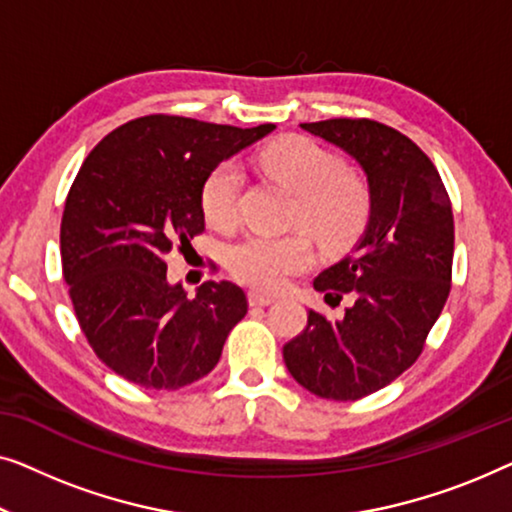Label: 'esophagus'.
I'll list each match as a JSON object with an SVG mask.
<instances>
[{"instance_id": "esophagus-1", "label": "esophagus", "mask_w": 512, "mask_h": 512, "mask_svg": "<svg viewBox=\"0 0 512 512\" xmlns=\"http://www.w3.org/2000/svg\"><path fill=\"white\" fill-rule=\"evenodd\" d=\"M248 301H250V306L257 308V306H271L276 299L269 297V294H262V292H250Z\"/></svg>"}]
</instances>
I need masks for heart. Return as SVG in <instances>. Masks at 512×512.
<instances>
[{"label":"heart","instance_id":"b5f03b06","mask_svg":"<svg viewBox=\"0 0 512 512\" xmlns=\"http://www.w3.org/2000/svg\"><path fill=\"white\" fill-rule=\"evenodd\" d=\"M266 176L297 197L292 222L304 227L325 248H343L362 232L369 218V190L331 150L306 136H287L259 155ZM241 174L234 164H220L201 187V211L218 229L239 222ZM227 266L243 285L278 292L313 266V246L306 234H250L227 250Z\"/></svg>","mask_w":512,"mask_h":512}]
</instances>
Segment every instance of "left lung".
Here are the masks:
<instances>
[{"instance_id":"1","label":"left lung","mask_w":512,"mask_h":512,"mask_svg":"<svg viewBox=\"0 0 512 512\" xmlns=\"http://www.w3.org/2000/svg\"><path fill=\"white\" fill-rule=\"evenodd\" d=\"M362 164L369 227L350 255L313 280L341 318L308 311L283 345L287 371L315 397L357 401L383 390L422 355L452 287L455 218L434 162L406 134L369 118L301 125Z\"/></svg>"}]
</instances>
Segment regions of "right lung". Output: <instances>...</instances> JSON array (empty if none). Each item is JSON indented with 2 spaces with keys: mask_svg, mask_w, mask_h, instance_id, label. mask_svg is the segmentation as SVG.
Here are the masks:
<instances>
[{
  "mask_svg": "<svg viewBox=\"0 0 512 512\" xmlns=\"http://www.w3.org/2000/svg\"><path fill=\"white\" fill-rule=\"evenodd\" d=\"M273 127L153 113L113 129L85 157L64 201L62 276L90 348L120 378L171 392L218 364L248 313L246 292L206 280L190 299L181 283L169 285L167 255L204 234L211 171Z\"/></svg>",
  "mask_w": 512,
  "mask_h": 512,
  "instance_id": "obj_1",
  "label": "right lung"
}]
</instances>
